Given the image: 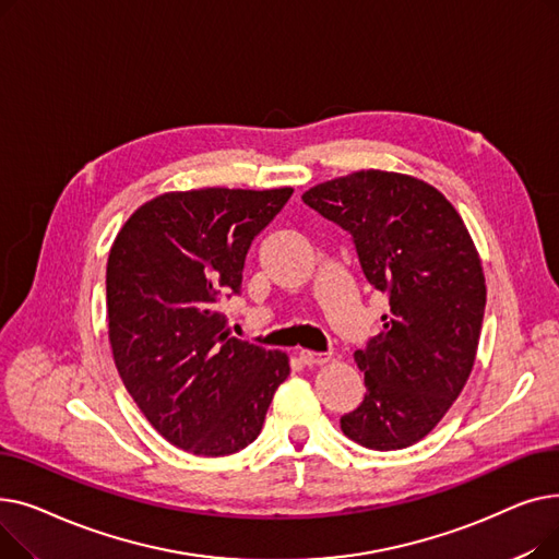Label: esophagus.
Wrapping results in <instances>:
<instances>
[{
	"mask_svg": "<svg viewBox=\"0 0 559 559\" xmlns=\"http://www.w3.org/2000/svg\"><path fill=\"white\" fill-rule=\"evenodd\" d=\"M299 360H301L304 365H308V367H321V365H326V362L331 360V356H326V354H314V350L301 348V350H299Z\"/></svg>",
	"mask_w": 559,
	"mask_h": 559,
	"instance_id": "1",
	"label": "esophagus"
}]
</instances>
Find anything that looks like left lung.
<instances>
[{"label": "left lung", "mask_w": 559, "mask_h": 559, "mask_svg": "<svg viewBox=\"0 0 559 559\" xmlns=\"http://www.w3.org/2000/svg\"><path fill=\"white\" fill-rule=\"evenodd\" d=\"M301 199L354 235L367 281L390 295L383 331L354 354L367 394L342 432L373 451L413 447L476 362L487 301L478 249L453 203L409 174L360 169Z\"/></svg>", "instance_id": "left-lung-1"}]
</instances>
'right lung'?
Listing matches in <instances>:
<instances>
[{
	"label": "right lung",
	"mask_w": 559,
	"mask_h": 559,
	"mask_svg": "<svg viewBox=\"0 0 559 559\" xmlns=\"http://www.w3.org/2000/svg\"><path fill=\"white\" fill-rule=\"evenodd\" d=\"M292 188L165 192L124 222L108 253V342L140 413L169 444L238 453L289 376L283 350L230 337L219 301Z\"/></svg>",
	"instance_id": "obj_1"
}]
</instances>
